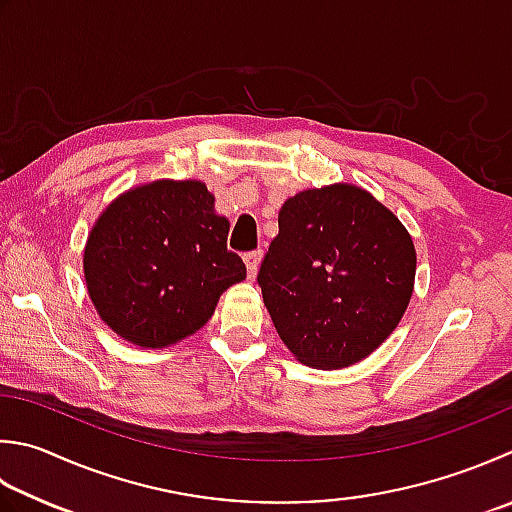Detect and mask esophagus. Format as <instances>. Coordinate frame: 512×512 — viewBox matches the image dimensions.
<instances>
[{"mask_svg": "<svg viewBox=\"0 0 512 512\" xmlns=\"http://www.w3.org/2000/svg\"><path fill=\"white\" fill-rule=\"evenodd\" d=\"M260 258H263V254L258 252H249L245 254V265H247V272H249V278H254L256 272H258V265H260Z\"/></svg>", "mask_w": 512, "mask_h": 512, "instance_id": "obj_1", "label": "esophagus"}]
</instances>
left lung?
Wrapping results in <instances>:
<instances>
[{
	"label": "left lung",
	"mask_w": 512,
	"mask_h": 512,
	"mask_svg": "<svg viewBox=\"0 0 512 512\" xmlns=\"http://www.w3.org/2000/svg\"><path fill=\"white\" fill-rule=\"evenodd\" d=\"M417 252L401 220L354 185L285 200L258 285L298 361L341 370L370 356L410 303Z\"/></svg>",
	"instance_id": "left-lung-1"
}]
</instances>
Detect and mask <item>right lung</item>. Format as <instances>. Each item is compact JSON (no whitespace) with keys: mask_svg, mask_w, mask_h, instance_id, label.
Wrapping results in <instances>:
<instances>
[{"mask_svg":"<svg viewBox=\"0 0 512 512\" xmlns=\"http://www.w3.org/2000/svg\"><path fill=\"white\" fill-rule=\"evenodd\" d=\"M229 220L198 180H156L102 211L84 249V278L102 321L140 347L187 339L247 269L227 249Z\"/></svg>","mask_w":512,"mask_h":512,"instance_id":"obj_1","label":"right lung"}]
</instances>
